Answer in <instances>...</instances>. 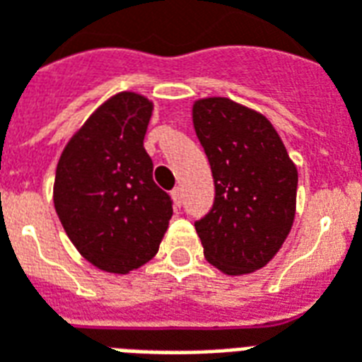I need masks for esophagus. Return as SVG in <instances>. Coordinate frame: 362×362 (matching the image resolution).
<instances>
[{
	"mask_svg": "<svg viewBox=\"0 0 362 362\" xmlns=\"http://www.w3.org/2000/svg\"><path fill=\"white\" fill-rule=\"evenodd\" d=\"M172 200L175 206H181V202H183V189H181V187H175V189L172 190Z\"/></svg>",
	"mask_w": 362,
	"mask_h": 362,
	"instance_id": "esophagus-1",
	"label": "esophagus"
}]
</instances>
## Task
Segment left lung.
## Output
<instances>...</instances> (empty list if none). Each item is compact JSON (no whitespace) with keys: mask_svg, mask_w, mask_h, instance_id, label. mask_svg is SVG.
I'll return each mask as SVG.
<instances>
[{"mask_svg":"<svg viewBox=\"0 0 362 362\" xmlns=\"http://www.w3.org/2000/svg\"><path fill=\"white\" fill-rule=\"evenodd\" d=\"M192 124L206 151L215 202L196 221L204 257L226 276L264 268L296 215L298 172L264 115L230 98H200Z\"/></svg>","mask_w":362,"mask_h":362,"instance_id":"obj_1","label":"left lung"}]
</instances>
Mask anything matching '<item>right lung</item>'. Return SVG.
Segmentation results:
<instances>
[{"label": "right lung", "instance_id": "add662e5", "mask_svg": "<svg viewBox=\"0 0 362 362\" xmlns=\"http://www.w3.org/2000/svg\"><path fill=\"white\" fill-rule=\"evenodd\" d=\"M153 109L143 94L117 92L71 136L56 166L58 219L81 257L109 274L149 262L173 215L143 147Z\"/></svg>", "mask_w": 362, "mask_h": 362}]
</instances>
